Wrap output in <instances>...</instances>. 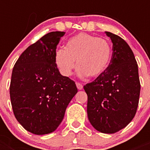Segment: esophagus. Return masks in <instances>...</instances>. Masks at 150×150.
Masks as SVG:
<instances>
[{
    "mask_svg": "<svg viewBox=\"0 0 150 150\" xmlns=\"http://www.w3.org/2000/svg\"><path fill=\"white\" fill-rule=\"evenodd\" d=\"M76 86H77L78 89H80V90L83 89V86L80 82H76Z\"/></svg>",
    "mask_w": 150,
    "mask_h": 150,
    "instance_id": "1",
    "label": "esophagus"
}]
</instances>
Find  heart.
<instances>
[{
    "mask_svg": "<svg viewBox=\"0 0 150 150\" xmlns=\"http://www.w3.org/2000/svg\"><path fill=\"white\" fill-rule=\"evenodd\" d=\"M110 43L106 39L89 34L79 33L68 40L65 49L55 51L54 60L61 73L70 76L75 68L76 61L78 75L84 78L97 77L105 71L111 59Z\"/></svg>",
    "mask_w": 150,
    "mask_h": 150,
    "instance_id": "obj_1",
    "label": "heart"
}]
</instances>
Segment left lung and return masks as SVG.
<instances>
[{"instance_id": "left-lung-1", "label": "left lung", "mask_w": 150, "mask_h": 150, "mask_svg": "<svg viewBox=\"0 0 150 150\" xmlns=\"http://www.w3.org/2000/svg\"><path fill=\"white\" fill-rule=\"evenodd\" d=\"M113 43L111 61L103 73L84 86L88 96L89 122L102 133L113 134L125 128L137 111L140 94L138 64L128 43L106 33Z\"/></svg>"}]
</instances>
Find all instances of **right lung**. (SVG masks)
<instances>
[{"mask_svg": "<svg viewBox=\"0 0 150 150\" xmlns=\"http://www.w3.org/2000/svg\"><path fill=\"white\" fill-rule=\"evenodd\" d=\"M64 32H51L25 50L13 68L10 98L15 118L35 135L53 132L77 93L75 82L61 75L55 63Z\"/></svg>", "mask_w": 150, "mask_h": 150, "instance_id": "obj_1", "label": "right lung"}]
</instances>
